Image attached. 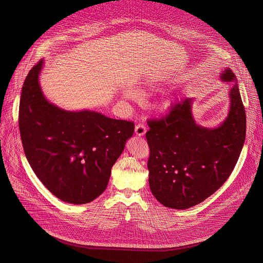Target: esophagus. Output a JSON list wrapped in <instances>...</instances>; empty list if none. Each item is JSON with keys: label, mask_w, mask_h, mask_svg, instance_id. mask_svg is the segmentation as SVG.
<instances>
[{"label": "esophagus", "mask_w": 263, "mask_h": 263, "mask_svg": "<svg viewBox=\"0 0 263 263\" xmlns=\"http://www.w3.org/2000/svg\"><path fill=\"white\" fill-rule=\"evenodd\" d=\"M146 131H147V128L145 127V124L142 123V122L137 123L136 126H135V134H136L137 136H143V135H145Z\"/></svg>", "instance_id": "34e87169"}]
</instances>
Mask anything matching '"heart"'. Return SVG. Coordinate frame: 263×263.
<instances>
[{"instance_id": "1", "label": "heart", "mask_w": 263, "mask_h": 263, "mask_svg": "<svg viewBox=\"0 0 263 263\" xmlns=\"http://www.w3.org/2000/svg\"><path fill=\"white\" fill-rule=\"evenodd\" d=\"M123 95H124V97H126V98H133V97H134V93L132 91H127V92H124Z\"/></svg>"}]
</instances>
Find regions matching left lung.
Listing matches in <instances>:
<instances>
[{"label":"left lung","instance_id":"1","mask_svg":"<svg viewBox=\"0 0 263 263\" xmlns=\"http://www.w3.org/2000/svg\"><path fill=\"white\" fill-rule=\"evenodd\" d=\"M234 82L228 117L218 128H203L192 115L191 98L172 106L160 119H148L146 139L151 193L163 205L187 209L222 186L238 162L246 134V114L230 69L220 76Z\"/></svg>","mask_w":263,"mask_h":263}]
</instances>
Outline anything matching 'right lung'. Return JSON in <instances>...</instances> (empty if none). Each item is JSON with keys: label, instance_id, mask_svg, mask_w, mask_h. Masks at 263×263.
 Wrapping results in <instances>:
<instances>
[{"label": "right lung", "instance_id": "1", "mask_svg": "<svg viewBox=\"0 0 263 263\" xmlns=\"http://www.w3.org/2000/svg\"><path fill=\"white\" fill-rule=\"evenodd\" d=\"M40 60L25 78L19 129L27 161L43 184L63 201L83 204L105 191L110 170L133 135L134 122L92 110L68 112L41 91Z\"/></svg>", "mask_w": 263, "mask_h": 263}]
</instances>
